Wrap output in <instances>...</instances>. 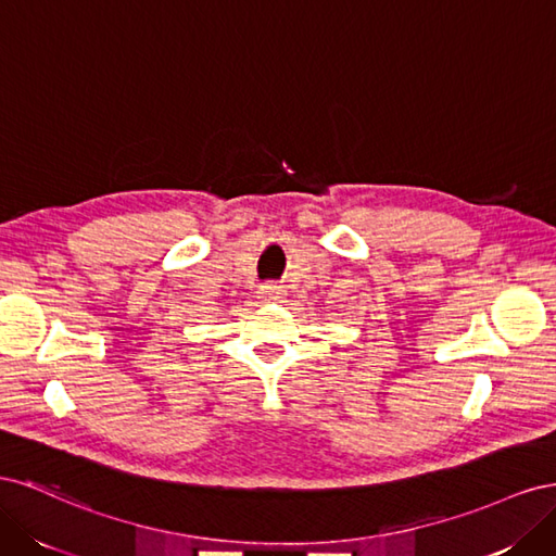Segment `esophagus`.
<instances>
[{"label":"esophagus","instance_id":"obj_1","mask_svg":"<svg viewBox=\"0 0 556 556\" xmlns=\"http://www.w3.org/2000/svg\"><path fill=\"white\" fill-rule=\"evenodd\" d=\"M260 294H262V301H266V304H278V301H282V288H280V285H274V282L262 285Z\"/></svg>","mask_w":556,"mask_h":556}]
</instances>
